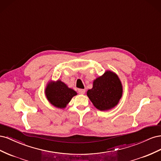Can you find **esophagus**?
<instances>
[{"label": "esophagus", "mask_w": 161, "mask_h": 161, "mask_svg": "<svg viewBox=\"0 0 161 161\" xmlns=\"http://www.w3.org/2000/svg\"><path fill=\"white\" fill-rule=\"evenodd\" d=\"M78 92H79V94L83 95V94H85V89H80L78 90Z\"/></svg>", "instance_id": "1"}]
</instances>
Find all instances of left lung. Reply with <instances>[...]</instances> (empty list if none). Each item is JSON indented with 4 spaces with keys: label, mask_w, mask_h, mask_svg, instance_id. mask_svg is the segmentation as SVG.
Here are the masks:
<instances>
[{
    "label": "left lung",
    "mask_w": 161,
    "mask_h": 161,
    "mask_svg": "<svg viewBox=\"0 0 161 161\" xmlns=\"http://www.w3.org/2000/svg\"><path fill=\"white\" fill-rule=\"evenodd\" d=\"M122 92V85L118 76L114 72L107 71L94 80L93 86L86 94L97 109L105 111L118 103Z\"/></svg>",
    "instance_id": "left-lung-1"
}]
</instances>
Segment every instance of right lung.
<instances>
[{"mask_svg": "<svg viewBox=\"0 0 161 161\" xmlns=\"http://www.w3.org/2000/svg\"><path fill=\"white\" fill-rule=\"evenodd\" d=\"M46 97L50 103L58 108H64L76 92L69 89L64 82L58 80L50 82L46 89Z\"/></svg>", "mask_w": 161, "mask_h": 161, "instance_id": "1", "label": "right lung"}]
</instances>
